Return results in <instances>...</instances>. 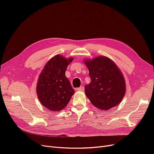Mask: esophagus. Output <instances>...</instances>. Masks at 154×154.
<instances>
[{"label":"esophagus","mask_w":154,"mask_h":154,"mask_svg":"<svg viewBox=\"0 0 154 154\" xmlns=\"http://www.w3.org/2000/svg\"><path fill=\"white\" fill-rule=\"evenodd\" d=\"M76 90L77 91H83L84 90V86H80L79 88H77Z\"/></svg>","instance_id":"1"}]
</instances>
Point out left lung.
<instances>
[{
    "label": "left lung",
    "mask_w": 154,
    "mask_h": 154,
    "mask_svg": "<svg viewBox=\"0 0 154 154\" xmlns=\"http://www.w3.org/2000/svg\"><path fill=\"white\" fill-rule=\"evenodd\" d=\"M91 82L85 86L87 98L101 110L114 107L123 99L126 91L124 75L116 63L106 56L84 59Z\"/></svg>",
    "instance_id": "8db88e82"
}]
</instances>
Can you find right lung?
<instances>
[{"label":"right lung","instance_id":"obj_1","mask_svg":"<svg viewBox=\"0 0 154 154\" xmlns=\"http://www.w3.org/2000/svg\"><path fill=\"white\" fill-rule=\"evenodd\" d=\"M74 58L57 54L45 65L37 80L36 92L40 102L51 111L62 110L74 94L65 73Z\"/></svg>","mask_w":154,"mask_h":154}]
</instances>
